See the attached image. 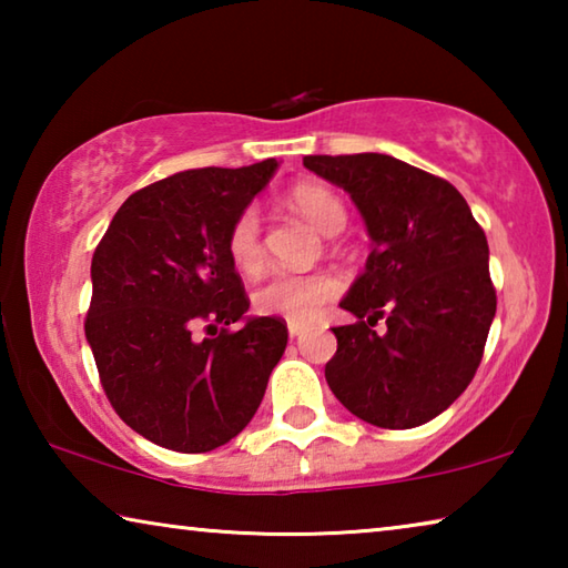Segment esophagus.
I'll use <instances>...</instances> for the list:
<instances>
[{
	"label": "esophagus",
	"mask_w": 568,
	"mask_h": 568,
	"mask_svg": "<svg viewBox=\"0 0 568 568\" xmlns=\"http://www.w3.org/2000/svg\"><path fill=\"white\" fill-rule=\"evenodd\" d=\"M303 333H305V328L301 323H287V335H291V338H301Z\"/></svg>",
	"instance_id": "1"
}]
</instances>
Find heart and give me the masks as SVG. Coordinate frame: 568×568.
Listing matches in <instances>:
<instances>
[{
  "label": "heart",
  "mask_w": 568,
  "mask_h": 568,
  "mask_svg": "<svg viewBox=\"0 0 568 568\" xmlns=\"http://www.w3.org/2000/svg\"><path fill=\"white\" fill-rule=\"evenodd\" d=\"M291 205L311 220V223L325 235L341 233L348 210L343 200L331 187L321 182H301L291 190ZM227 255L240 273L255 275L265 265L263 225L257 207H245L227 233ZM341 293L338 275L328 271L315 273H275L255 291V307L263 315H275L291 323H313L318 321L323 307L335 301Z\"/></svg>",
  "instance_id": "obj_1"
}]
</instances>
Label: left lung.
Returning a JSON list of instances; mask_svg holds the SVG:
<instances>
[{
	"label": "left lung",
	"mask_w": 568,
	"mask_h": 568,
	"mask_svg": "<svg viewBox=\"0 0 568 568\" xmlns=\"http://www.w3.org/2000/svg\"><path fill=\"white\" fill-rule=\"evenodd\" d=\"M303 165L348 192L373 243L341 301L358 321L333 328L338 351L325 381L373 426L428 423L484 358L496 315L484 230L450 182L390 155H307ZM381 317L387 328L376 332Z\"/></svg>",
	"instance_id": "1"
}]
</instances>
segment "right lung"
<instances>
[{
  "instance_id": "add662e5",
  "label": "right lung",
  "mask_w": 568,
  "mask_h": 568,
  "mask_svg": "<svg viewBox=\"0 0 568 568\" xmlns=\"http://www.w3.org/2000/svg\"><path fill=\"white\" fill-rule=\"evenodd\" d=\"M275 168L271 158L152 182L124 200L94 250L84 335L102 388L118 416L162 448L205 454L235 438L283 358L287 325L247 318L227 255L230 225ZM237 320L246 325L230 332Z\"/></svg>"
}]
</instances>
